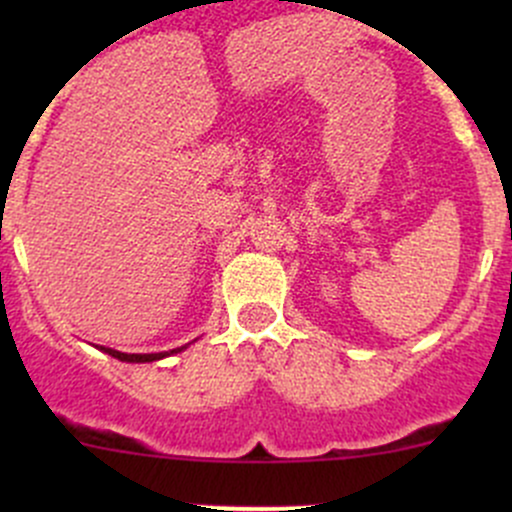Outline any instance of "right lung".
<instances>
[{
	"instance_id": "obj_1",
	"label": "right lung",
	"mask_w": 512,
	"mask_h": 512,
	"mask_svg": "<svg viewBox=\"0 0 512 512\" xmlns=\"http://www.w3.org/2000/svg\"><path fill=\"white\" fill-rule=\"evenodd\" d=\"M98 349L106 354H111L113 359H118V361H156V359H165V356H170V354L183 352V349H188V344H185V347H178V349H170V352H160V354H123V352H116V349H108V347H98Z\"/></svg>"
}]
</instances>
